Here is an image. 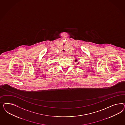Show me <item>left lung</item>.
<instances>
[{
	"instance_id": "obj_1",
	"label": "left lung",
	"mask_w": 125,
	"mask_h": 125,
	"mask_svg": "<svg viewBox=\"0 0 125 125\" xmlns=\"http://www.w3.org/2000/svg\"><path fill=\"white\" fill-rule=\"evenodd\" d=\"M77 61V59H76V60H75V61H76H76Z\"/></svg>"
}]
</instances>
